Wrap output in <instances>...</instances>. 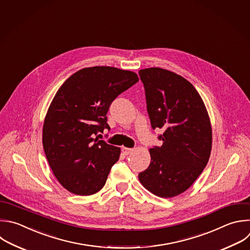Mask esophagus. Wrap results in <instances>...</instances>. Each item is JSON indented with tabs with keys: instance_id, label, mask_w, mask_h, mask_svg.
<instances>
[{
	"instance_id": "1",
	"label": "esophagus",
	"mask_w": 250,
	"mask_h": 250,
	"mask_svg": "<svg viewBox=\"0 0 250 250\" xmlns=\"http://www.w3.org/2000/svg\"><path fill=\"white\" fill-rule=\"evenodd\" d=\"M122 151H123V153L125 154V155H128V154H130L133 150L131 149V148H126V147H123V149H122Z\"/></svg>"
}]
</instances>
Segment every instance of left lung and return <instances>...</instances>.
<instances>
[{
	"instance_id": "obj_1",
	"label": "left lung",
	"mask_w": 250,
	"mask_h": 250,
	"mask_svg": "<svg viewBox=\"0 0 250 250\" xmlns=\"http://www.w3.org/2000/svg\"><path fill=\"white\" fill-rule=\"evenodd\" d=\"M147 112L162 146L151 148L149 167L138 179L153 194L169 198L186 191L208 163L212 129L205 105L189 81L160 67L138 71Z\"/></svg>"
}]
</instances>
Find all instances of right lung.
I'll return each mask as SVG.
<instances>
[{
	"mask_svg": "<svg viewBox=\"0 0 250 250\" xmlns=\"http://www.w3.org/2000/svg\"><path fill=\"white\" fill-rule=\"evenodd\" d=\"M138 81L135 72L112 66L82 68L56 93L43 125V147L59 183L69 192L91 195L106 184L121 149L98 137L109 129L112 102Z\"/></svg>",
	"mask_w": 250,
	"mask_h": 250,
	"instance_id": "right-lung-1",
	"label": "right lung"
}]
</instances>
